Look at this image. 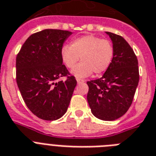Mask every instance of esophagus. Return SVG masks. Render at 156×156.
<instances>
[{"mask_svg":"<svg viewBox=\"0 0 156 156\" xmlns=\"http://www.w3.org/2000/svg\"><path fill=\"white\" fill-rule=\"evenodd\" d=\"M84 82H85V80H83V79H81V78H77V82H78V84L83 83Z\"/></svg>","mask_w":156,"mask_h":156,"instance_id":"34e87169","label":"esophagus"}]
</instances>
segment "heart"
Masks as SVG:
<instances>
[{
	"mask_svg": "<svg viewBox=\"0 0 156 156\" xmlns=\"http://www.w3.org/2000/svg\"><path fill=\"white\" fill-rule=\"evenodd\" d=\"M114 55V49L110 41L98 36L88 35L75 38L70 45H64L61 49V58L67 68L72 70L77 78L88 77L94 72L96 74L104 73L110 66Z\"/></svg>",
	"mask_w": 156,
	"mask_h": 156,
	"instance_id": "heart-1",
	"label": "heart"
}]
</instances>
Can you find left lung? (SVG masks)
<instances>
[{"label":"left lung","instance_id":"8db88e82","mask_svg":"<svg viewBox=\"0 0 156 156\" xmlns=\"http://www.w3.org/2000/svg\"><path fill=\"white\" fill-rule=\"evenodd\" d=\"M112 41L114 55L101 78L87 82V101L94 116L114 120L129 110L138 86V60L122 36L106 31Z\"/></svg>","mask_w":156,"mask_h":156}]
</instances>
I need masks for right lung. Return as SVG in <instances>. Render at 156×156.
<instances>
[{
    "mask_svg": "<svg viewBox=\"0 0 156 156\" xmlns=\"http://www.w3.org/2000/svg\"><path fill=\"white\" fill-rule=\"evenodd\" d=\"M71 34L58 29L38 31L27 38L16 56L20 92L30 111L42 120L62 117L77 85L61 58L62 45ZM63 76L64 82L60 80Z\"/></svg>",
    "mask_w": 156,
    "mask_h": 156,
    "instance_id": "right-lung-1",
    "label": "right lung"
}]
</instances>
